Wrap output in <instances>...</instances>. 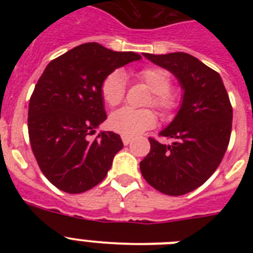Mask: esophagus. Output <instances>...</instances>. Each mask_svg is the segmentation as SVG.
Returning a JSON list of instances; mask_svg holds the SVG:
<instances>
[{"label": "esophagus", "mask_w": 253, "mask_h": 253, "mask_svg": "<svg viewBox=\"0 0 253 253\" xmlns=\"http://www.w3.org/2000/svg\"><path fill=\"white\" fill-rule=\"evenodd\" d=\"M122 140H123V143H124L125 146H128L129 143L133 140V138L129 137V135H122Z\"/></svg>", "instance_id": "1"}]
</instances>
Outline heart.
<instances>
[{
	"label": "heart",
	"instance_id": "1",
	"mask_svg": "<svg viewBox=\"0 0 253 253\" xmlns=\"http://www.w3.org/2000/svg\"><path fill=\"white\" fill-rule=\"evenodd\" d=\"M137 78L152 91V97L148 104L153 105L165 114H171L178 109L181 96L177 91L171 90V77L160 67H147L137 73ZM101 97L105 104L114 107L124 100L126 92L125 75L115 69L106 76L100 87ZM157 122V116L151 109L134 110L130 107H123L116 110L109 118V126L116 133L123 135H138L143 131L153 128Z\"/></svg>",
	"mask_w": 253,
	"mask_h": 253
}]
</instances>
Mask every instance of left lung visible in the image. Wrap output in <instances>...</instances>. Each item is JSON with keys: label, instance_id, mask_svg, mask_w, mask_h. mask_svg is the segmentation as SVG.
<instances>
[{"label": "left lung", "instance_id": "1", "mask_svg": "<svg viewBox=\"0 0 253 253\" xmlns=\"http://www.w3.org/2000/svg\"><path fill=\"white\" fill-rule=\"evenodd\" d=\"M143 55L175 76L184 96L175 119L160 133L172 143L149 138L151 151L140 162V172L161 193L184 195L202 186L224 157L233 118L229 96L219 73L193 55Z\"/></svg>", "mask_w": 253, "mask_h": 253}]
</instances>
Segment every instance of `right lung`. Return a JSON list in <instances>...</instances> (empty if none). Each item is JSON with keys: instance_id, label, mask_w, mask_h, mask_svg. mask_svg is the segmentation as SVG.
Returning a JSON list of instances; mask_svg holds the SVG:
<instances>
[{"instance_id": "obj_1", "label": "right lung", "mask_w": 253, "mask_h": 253, "mask_svg": "<svg viewBox=\"0 0 253 253\" xmlns=\"http://www.w3.org/2000/svg\"><path fill=\"white\" fill-rule=\"evenodd\" d=\"M140 58L86 43L51 60L40 76L29 102V138L44 176L64 193L100 184L123 148L114 131H100L95 139L90 135L106 120L100 92L104 78Z\"/></svg>"}]
</instances>
